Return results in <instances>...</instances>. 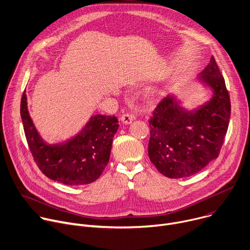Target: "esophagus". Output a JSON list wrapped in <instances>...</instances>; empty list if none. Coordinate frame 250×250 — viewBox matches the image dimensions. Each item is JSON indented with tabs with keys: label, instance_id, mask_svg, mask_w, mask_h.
<instances>
[{
	"label": "esophagus",
	"instance_id": "esophagus-1",
	"mask_svg": "<svg viewBox=\"0 0 250 250\" xmlns=\"http://www.w3.org/2000/svg\"><path fill=\"white\" fill-rule=\"evenodd\" d=\"M135 119V117L131 114H124L122 117H121V122L124 124V125H129L132 123V121Z\"/></svg>",
	"mask_w": 250,
	"mask_h": 250
}]
</instances>
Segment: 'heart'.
Instances as JSON below:
<instances>
[{"label": "heart", "instance_id": "1", "mask_svg": "<svg viewBox=\"0 0 250 250\" xmlns=\"http://www.w3.org/2000/svg\"><path fill=\"white\" fill-rule=\"evenodd\" d=\"M157 94V89L154 87H149L144 91V97L146 99H152L156 96Z\"/></svg>", "mask_w": 250, "mask_h": 250}]
</instances>
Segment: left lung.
Masks as SVG:
<instances>
[{"label": "left lung", "instance_id": "8db88e82", "mask_svg": "<svg viewBox=\"0 0 250 250\" xmlns=\"http://www.w3.org/2000/svg\"><path fill=\"white\" fill-rule=\"evenodd\" d=\"M198 79L213 91L209 101L188 111L169 95L157 105L149 120L150 161L171 179L193 176L216 159L228 130L230 100L214 57Z\"/></svg>", "mask_w": 250, "mask_h": 250}]
</instances>
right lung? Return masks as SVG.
Here are the masks:
<instances>
[{
	"instance_id": "right-lung-1",
	"label": "right lung",
	"mask_w": 250,
	"mask_h": 250,
	"mask_svg": "<svg viewBox=\"0 0 250 250\" xmlns=\"http://www.w3.org/2000/svg\"><path fill=\"white\" fill-rule=\"evenodd\" d=\"M21 116L33 159L47 178L66 186H83L101 176L119 128L115 116H92L78 134L58 144H49L40 136L27 109L25 90L21 102Z\"/></svg>"
}]
</instances>
